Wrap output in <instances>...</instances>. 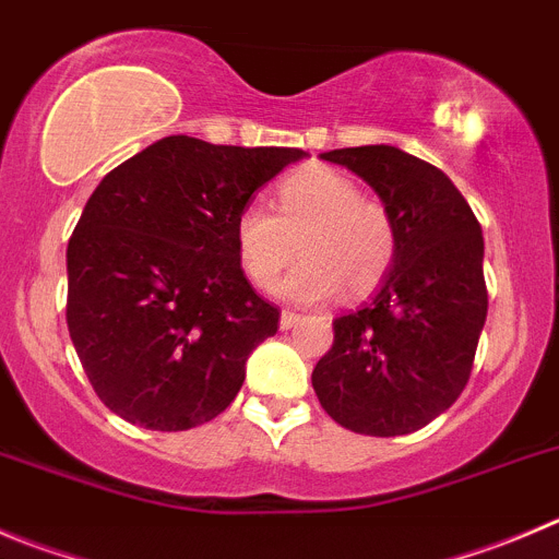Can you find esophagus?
Listing matches in <instances>:
<instances>
[{
  "label": "esophagus",
  "instance_id": "34e87169",
  "mask_svg": "<svg viewBox=\"0 0 559 559\" xmlns=\"http://www.w3.org/2000/svg\"><path fill=\"white\" fill-rule=\"evenodd\" d=\"M301 312H296V310H283V316H280V326L283 329H290V326H296V323L301 321Z\"/></svg>",
  "mask_w": 559,
  "mask_h": 559
}]
</instances>
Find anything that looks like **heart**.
<instances>
[{
  "mask_svg": "<svg viewBox=\"0 0 559 559\" xmlns=\"http://www.w3.org/2000/svg\"><path fill=\"white\" fill-rule=\"evenodd\" d=\"M276 203V214L247 203L236 216L238 263L254 288L280 283L294 260V238L301 260L283 285L288 299L323 301L343 285L348 294H368L384 280L397 249L395 222L354 180L337 169L305 167L280 183Z\"/></svg>",
  "mask_w": 559,
  "mask_h": 559,
  "instance_id": "b5f03b06",
  "label": "heart"
}]
</instances>
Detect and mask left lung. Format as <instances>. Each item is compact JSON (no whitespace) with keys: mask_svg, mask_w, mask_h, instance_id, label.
<instances>
[{"mask_svg":"<svg viewBox=\"0 0 559 559\" xmlns=\"http://www.w3.org/2000/svg\"><path fill=\"white\" fill-rule=\"evenodd\" d=\"M368 180L397 233L392 271L312 370L323 412L365 436H403L448 412L469 381L488 312L483 233L453 180L392 145L323 153Z\"/></svg>","mask_w":559,"mask_h":559,"instance_id":"8db88e82","label":"left lung"}]
</instances>
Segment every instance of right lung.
<instances>
[{
	"label": "right lung",
	"instance_id": "right-lung-1",
	"mask_svg": "<svg viewBox=\"0 0 559 559\" xmlns=\"http://www.w3.org/2000/svg\"><path fill=\"white\" fill-rule=\"evenodd\" d=\"M307 153L164 136L111 169L68 241V332L126 423L189 430L225 412L280 329L236 254L252 191Z\"/></svg>",
	"mask_w": 559,
	"mask_h": 559
}]
</instances>
